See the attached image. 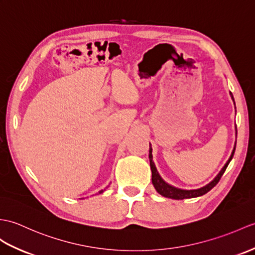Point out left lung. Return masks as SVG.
I'll list each match as a JSON object with an SVG mask.
<instances>
[{"mask_svg":"<svg viewBox=\"0 0 255 255\" xmlns=\"http://www.w3.org/2000/svg\"><path fill=\"white\" fill-rule=\"evenodd\" d=\"M232 94V93H230ZM232 98L234 100V97L232 94ZM235 102V100H234ZM236 133H237V128H236ZM235 149H236V145L234 147V151L232 153V155H230L229 159L227 161V163L225 164V166L223 167V169L220 171V174H218L214 180H212L209 185H206L202 188L200 189H195V190H182V189H178V188H175L173 186L168 185V183L165 182L162 177L158 175L157 170H156V167L154 163H153L152 161V147H150V154H149V158H150V166H151V170H152V183L153 186H154V188L156 189V191L163 195V197L165 198H170V199H175V200H182V199H190V198H197V197H200V195H203L205 194L206 192H209L212 188H214L218 181L221 180L223 174L225 173V170H226L228 164L230 163V161H232V158L235 154Z\"/></svg>","mask_w":255,"mask_h":255,"instance_id":"8db88e82","label":"left lung"}]
</instances>
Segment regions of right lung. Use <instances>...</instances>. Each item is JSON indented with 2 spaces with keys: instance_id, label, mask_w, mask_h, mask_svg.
<instances>
[{
  "instance_id": "right-lung-1",
  "label": "right lung",
  "mask_w": 255,
  "mask_h": 255,
  "mask_svg": "<svg viewBox=\"0 0 255 255\" xmlns=\"http://www.w3.org/2000/svg\"><path fill=\"white\" fill-rule=\"evenodd\" d=\"M104 190H105V189H104ZM104 190H101V191H100V192H99V193H102V192H103V191H104Z\"/></svg>"
}]
</instances>
